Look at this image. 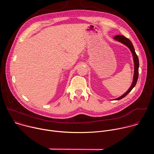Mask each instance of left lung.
<instances>
[{
  "mask_svg": "<svg viewBox=\"0 0 154 154\" xmlns=\"http://www.w3.org/2000/svg\"><path fill=\"white\" fill-rule=\"evenodd\" d=\"M115 39L116 40H118V41L123 43L124 45H125V46H127L130 50L131 54H133V57H134V64H135V71H134V80H133V83L132 84H131V86L130 88L128 90V91L125 93L122 96L116 99L115 100H120L122 98H124L125 96H126L131 91V90H132L135 87V86L137 84V80H138V74H139V72H138V68H139V60H138V57L135 52V49L134 48V46L132 45V43H131V42L126 37H125L123 35H116L115 36Z\"/></svg>",
  "mask_w": 154,
  "mask_h": 154,
  "instance_id": "left-lung-1",
  "label": "left lung"
}]
</instances>
